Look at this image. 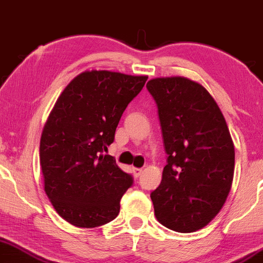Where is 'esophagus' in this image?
<instances>
[{"instance_id":"34e87169","label":"esophagus","mask_w":263,"mask_h":263,"mask_svg":"<svg viewBox=\"0 0 263 263\" xmlns=\"http://www.w3.org/2000/svg\"><path fill=\"white\" fill-rule=\"evenodd\" d=\"M133 173H134V177H135V178H138V177L142 176L143 169H140V168H133Z\"/></svg>"}]
</instances>
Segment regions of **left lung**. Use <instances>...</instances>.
<instances>
[{
	"mask_svg": "<svg viewBox=\"0 0 263 263\" xmlns=\"http://www.w3.org/2000/svg\"><path fill=\"white\" fill-rule=\"evenodd\" d=\"M146 89L158 105L168 159L152 192L158 222L180 233L207 226L226 203L234 173V145L216 100L184 76L155 78Z\"/></svg>",
	"mask_w": 263,
	"mask_h": 263,
	"instance_id": "8db88e82",
	"label": "left lung"
}]
</instances>
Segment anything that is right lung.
Wrapping results in <instances>:
<instances>
[{
    "label": "right lung",
    "instance_id": "right-lung-1",
    "mask_svg": "<svg viewBox=\"0 0 263 263\" xmlns=\"http://www.w3.org/2000/svg\"><path fill=\"white\" fill-rule=\"evenodd\" d=\"M146 79L108 70L84 71L56 100L42 129L40 165L45 193L70 224L94 228L119 214L133 178L103 153Z\"/></svg>",
    "mask_w": 263,
    "mask_h": 263
}]
</instances>
